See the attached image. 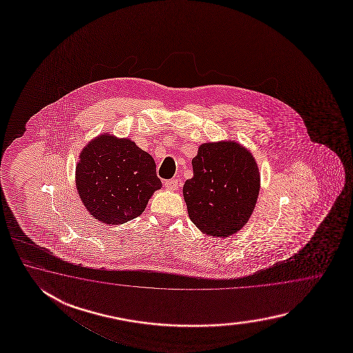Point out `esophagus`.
I'll return each mask as SVG.
<instances>
[{"instance_id": "1", "label": "esophagus", "mask_w": 353, "mask_h": 353, "mask_svg": "<svg viewBox=\"0 0 353 353\" xmlns=\"http://www.w3.org/2000/svg\"><path fill=\"white\" fill-rule=\"evenodd\" d=\"M164 185H165L166 189L168 190H176L178 188H179V180L178 179H169L165 180V183H164Z\"/></svg>"}]
</instances>
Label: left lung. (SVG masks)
I'll return each mask as SVG.
<instances>
[{"instance_id": "left-lung-1", "label": "left lung", "mask_w": 353, "mask_h": 353, "mask_svg": "<svg viewBox=\"0 0 353 353\" xmlns=\"http://www.w3.org/2000/svg\"><path fill=\"white\" fill-rule=\"evenodd\" d=\"M193 178L183 187L190 221L213 237H228L248 223L260 192L255 159L233 141L203 143Z\"/></svg>"}]
</instances>
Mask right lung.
I'll list each match as a JSON object with an SVG mask.
<instances>
[{
  "label": "right lung",
  "instance_id": "add662e5",
  "mask_svg": "<svg viewBox=\"0 0 353 353\" xmlns=\"http://www.w3.org/2000/svg\"><path fill=\"white\" fill-rule=\"evenodd\" d=\"M75 183L85 208L107 225L139 217L161 188L150 154L128 139L108 135L98 136L83 149Z\"/></svg>",
  "mask_w": 353,
  "mask_h": 353
}]
</instances>
